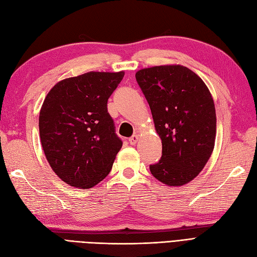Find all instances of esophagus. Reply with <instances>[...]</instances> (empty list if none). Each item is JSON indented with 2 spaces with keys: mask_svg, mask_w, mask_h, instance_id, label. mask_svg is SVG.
Instances as JSON below:
<instances>
[{
  "mask_svg": "<svg viewBox=\"0 0 257 257\" xmlns=\"http://www.w3.org/2000/svg\"><path fill=\"white\" fill-rule=\"evenodd\" d=\"M138 141H139V135L138 134H135V135L132 136V138L128 139V142H130L131 145H135L136 143H138Z\"/></svg>",
  "mask_w": 257,
  "mask_h": 257,
  "instance_id": "34e87169",
  "label": "esophagus"
}]
</instances>
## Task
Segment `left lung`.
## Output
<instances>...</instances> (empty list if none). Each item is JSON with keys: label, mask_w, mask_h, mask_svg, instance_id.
Instances as JSON below:
<instances>
[{"label": "left lung", "mask_w": 257, "mask_h": 257, "mask_svg": "<svg viewBox=\"0 0 257 257\" xmlns=\"http://www.w3.org/2000/svg\"><path fill=\"white\" fill-rule=\"evenodd\" d=\"M162 139V158L152 175L168 186H182L203 169L212 154L216 117L213 99L189 68L156 66L136 72Z\"/></svg>", "instance_id": "1"}]
</instances>
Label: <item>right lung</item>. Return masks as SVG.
<instances>
[{"label": "right lung", "mask_w": 257, "mask_h": 257, "mask_svg": "<svg viewBox=\"0 0 257 257\" xmlns=\"http://www.w3.org/2000/svg\"><path fill=\"white\" fill-rule=\"evenodd\" d=\"M124 72L90 71L59 81L39 113V134L56 175L76 188H91L109 175L123 145L107 100Z\"/></svg>", "instance_id": "add662e5"}]
</instances>
